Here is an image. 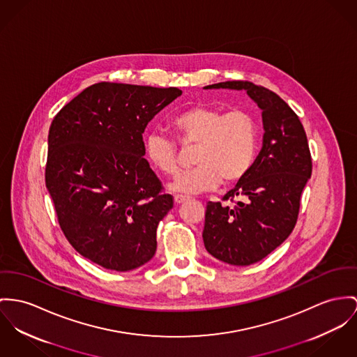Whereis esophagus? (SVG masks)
I'll return each mask as SVG.
<instances>
[{
	"label": "esophagus",
	"instance_id": "esophagus-1",
	"mask_svg": "<svg viewBox=\"0 0 357 357\" xmlns=\"http://www.w3.org/2000/svg\"><path fill=\"white\" fill-rule=\"evenodd\" d=\"M188 199H189V197L182 195V194H175V197H174V201H175V204H176V205L183 204V202H185V201H188Z\"/></svg>",
	"mask_w": 357,
	"mask_h": 357
}]
</instances>
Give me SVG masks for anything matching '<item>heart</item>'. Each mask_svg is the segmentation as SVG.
<instances>
[{
  "mask_svg": "<svg viewBox=\"0 0 357 357\" xmlns=\"http://www.w3.org/2000/svg\"><path fill=\"white\" fill-rule=\"evenodd\" d=\"M169 126L182 146H195L192 162L197 165L171 185L175 192H211L221 181L232 185L242 181L252 167L259 128L250 111L195 105L175 114ZM145 152L149 163L162 174L174 176L179 172V149L172 138L162 133L149 135Z\"/></svg>",
  "mask_w": 357,
  "mask_h": 357,
  "instance_id": "b5f03b06",
  "label": "heart"
}]
</instances>
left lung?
<instances>
[{
    "label": "left lung",
    "mask_w": 357,
    "mask_h": 357,
    "mask_svg": "<svg viewBox=\"0 0 357 357\" xmlns=\"http://www.w3.org/2000/svg\"><path fill=\"white\" fill-rule=\"evenodd\" d=\"M205 88L246 89L262 110V149L246 176L222 197L235 205L209 201L202 231L209 254L225 264L247 266L269 255L296 225L303 189L312 171L308 141L296 112L273 91L251 82Z\"/></svg>",
    "instance_id": "obj_1"
}]
</instances>
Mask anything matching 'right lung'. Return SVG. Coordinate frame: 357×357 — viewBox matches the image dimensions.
<instances>
[{
	"label": "right lung",
	"instance_id": "add662e5",
	"mask_svg": "<svg viewBox=\"0 0 357 357\" xmlns=\"http://www.w3.org/2000/svg\"><path fill=\"white\" fill-rule=\"evenodd\" d=\"M181 95L175 86L98 82L52 122L45 181L58 224L77 252L106 269L128 272L156 252L174 197L144 158L142 133Z\"/></svg>",
	"mask_w": 357,
	"mask_h": 357
}]
</instances>
